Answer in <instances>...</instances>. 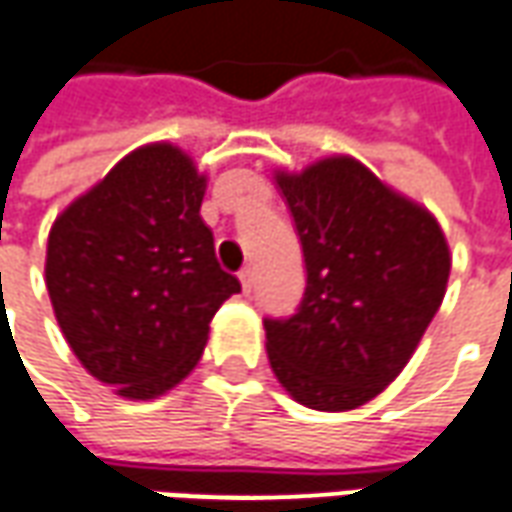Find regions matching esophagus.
I'll return each instance as SVG.
<instances>
[{"instance_id":"esophagus-1","label":"esophagus","mask_w":512,"mask_h":512,"mask_svg":"<svg viewBox=\"0 0 512 512\" xmlns=\"http://www.w3.org/2000/svg\"><path fill=\"white\" fill-rule=\"evenodd\" d=\"M238 280L244 285V291H252V285H255V268L252 266H244L238 271Z\"/></svg>"}]
</instances>
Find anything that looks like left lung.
Instances as JSON below:
<instances>
[{"label":"left lung","mask_w":512,"mask_h":512,"mask_svg":"<svg viewBox=\"0 0 512 512\" xmlns=\"http://www.w3.org/2000/svg\"><path fill=\"white\" fill-rule=\"evenodd\" d=\"M307 285L291 318H266V352L299 405L355 410L416 352L449 282V246L427 207L349 155L277 171Z\"/></svg>","instance_id":"left-lung-1"}]
</instances>
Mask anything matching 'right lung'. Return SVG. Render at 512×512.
Returning a JSON list of instances; mask_svg holds the SVG:
<instances>
[{
	"label": "right lung",
	"instance_id": "right-lung-1",
	"mask_svg": "<svg viewBox=\"0 0 512 512\" xmlns=\"http://www.w3.org/2000/svg\"><path fill=\"white\" fill-rule=\"evenodd\" d=\"M207 177L171 144L121 157L52 224L46 291L88 374L127 399H155L205 352L238 277L216 260L199 207Z\"/></svg>",
	"mask_w": 512,
	"mask_h": 512
}]
</instances>
